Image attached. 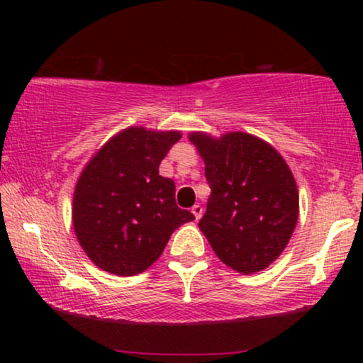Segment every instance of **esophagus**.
<instances>
[{
  "instance_id": "34e87169",
  "label": "esophagus",
  "mask_w": 363,
  "mask_h": 363,
  "mask_svg": "<svg viewBox=\"0 0 363 363\" xmlns=\"http://www.w3.org/2000/svg\"><path fill=\"white\" fill-rule=\"evenodd\" d=\"M191 211H193L194 218L199 220V218H201V215H203V206L201 205H194L193 208H191Z\"/></svg>"
}]
</instances>
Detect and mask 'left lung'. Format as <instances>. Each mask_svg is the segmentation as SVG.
Instances as JSON below:
<instances>
[{
  "label": "left lung",
  "mask_w": 363,
  "mask_h": 363,
  "mask_svg": "<svg viewBox=\"0 0 363 363\" xmlns=\"http://www.w3.org/2000/svg\"><path fill=\"white\" fill-rule=\"evenodd\" d=\"M211 194L199 228L235 272L268 268L289 244L298 218V191L272 145L247 133L213 140L193 133Z\"/></svg>",
  "instance_id": "left-lung-1"
}]
</instances>
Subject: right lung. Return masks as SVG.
Here are the masks:
<instances>
[{"instance_id": "obj_1", "label": "right lung", "mask_w": 363, "mask_h": 363, "mask_svg": "<svg viewBox=\"0 0 363 363\" xmlns=\"http://www.w3.org/2000/svg\"><path fill=\"white\" fill-rule=\"evenodd\" d=\"M181 133L128 128L107 141L78 179L73 227L99 268L133 277L152 266L170 235L194 215L176 203V184L158 174Z\"/></svg>"}]
</instances>
